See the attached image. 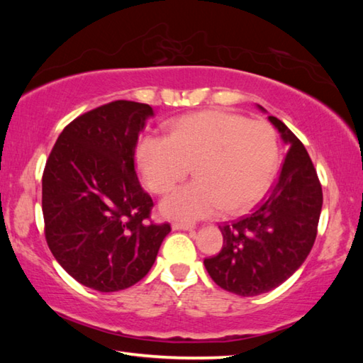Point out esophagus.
<instances>
[{
    "instance_id": "esophagus-1",
    "label": "esophagus",
    "mask_w": 363,
    "mask_h": 363,
    "mask_svg": "<svg viewBox=\"0 0 363 363\" xmlns=\"http://www.w3.org/2000/svg\"><path fill=\"white\" fill-rule=\"evenodd\" d=\"M173 230H191L195 226L191 223H173Z\"/></svg>"
}]
</instances>
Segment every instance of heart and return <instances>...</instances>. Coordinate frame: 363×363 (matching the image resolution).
<instances>
[{
    "label": "heart",
    "instance_id": "obj_1",
    "mask_svg": "<svg viewBox=\"0 0 363 363\" xmlns=\"http://www.w3.org/2000/svg\"><path fill=\"white\" fill-rule=\"evenodd\" d=\"M135 159L145 186L164 195L186 177L196 179L162 201V212L194 221L243 213L265 196L279 164L276 130L226 111L186 115L169 125L167 137L143 135Z\"/></svg>",
    "mask_w": 363,
    "mask_h": 363
}]
</instances>
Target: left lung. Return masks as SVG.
Instances as JSON below:
<instances>
[{
  "mask_svg": "<svg viewBox=\"0 0 363 363\" xmlns=\"http://www.w3.org/2000/svg\"><path fill=\"white\" fill-rule=\"evenodd\" d=\"M268 120L287 145L281 174L251 215L218 226L223 248L204 259L213 282L238 296L273 290L303 265L315 243L323 206L321 184L304 145L281 120Z\"/></svg>",
  "mask_w": 363,
  "mask_h": 363,
  "instance_id": "8db88e82",
  "label": "left lung"
}]
</instances>
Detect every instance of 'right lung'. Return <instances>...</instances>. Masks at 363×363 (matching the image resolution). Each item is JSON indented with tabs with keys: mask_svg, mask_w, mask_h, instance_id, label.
Instances as JSON below:
<instances>
[{
	"mask_svg": "<svg viewBox=\"0 0 363 363\" xmlns=\"http://www.w3.org/2000/svg\"><path fill=\"white\" fill-rule=\"evenodd\" d=\"M152 107L112 101L74 118L54 143L42 177L45 237L79 284L118 291L148 274L168 223H148L152 199L134 168Z\"/></svg>",
	"mask_w": 363,
	"mask_h": 363,
	"instance_id": "obj_1",
	"label": "right lung"
}]
</instances>
